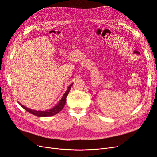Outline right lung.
Returning <instances> with one entry per match:
<instances>
[{
  "mask_svg": "<svg viewBox=\"0 0 157 157\" xmlns=\"http://www.w3.org/2000/svg\"><path fill=\"white\" fill-rule=\"evenodd\" d=\"M72 85H73V83L69 85V86L68 87L67 90H66V92L63 94L62 99H61L60 101H59V103L56 106H54L53 108L49 109V110H45V111H38V110L37 111V110H32V109H30L29 108H27L26 106H24L23 105H22L21 103H19V102H18V103L24 109H25V110L27 112H28L29 113H31L34 115H36V116H38V117L52 116V115H54L57 114L58 113H59L63 108V107L65 105V103H66V98L68 94L69 93V91L71 90V86H72Z\"/></svg>",
  "mask_w": 157,
  "mask_h": 157,
  "instance_id": "add662e5",
  "label": "right lung"
}]
</instances>
